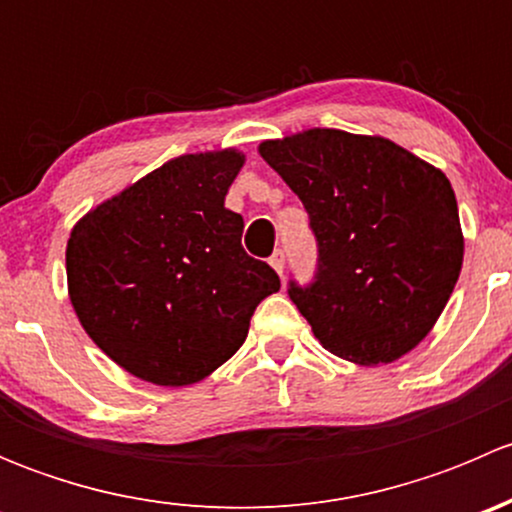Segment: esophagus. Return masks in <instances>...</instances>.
I'll return each instance as SVG.
<instances>
[{
  "mask_svg": "<svg viewBox=\"0 0 512 512\" xmlns=\"http://www.w3.org/2000/svg\"><path fill=\"white\" fill-rule=\"evenodd\" d=\"M270 265H272V270H275L277 275L282 277V272H285V252H282V250H277L275 255L270 257Z\"/></svg>",
  "mask_w": 512,
  "mask_h": 512,
  "instance_id": "34e87169",
  "label": "esophagus"
}]
</instances>
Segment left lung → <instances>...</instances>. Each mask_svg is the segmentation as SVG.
Wrapping results in <instances>:
<instances>
[{
    "label": "left lung",
    "instance_id": "8db88e82",
    "mask_svg": "<svg viewBox=\"0 0 512 512\" xmlns=\"http://www.w3.org/2000/svg\"><path fill=\"white\" fill-rule=\"evenodd\" d=\"M257 153L299 195L317 235V280L289 287L317 342L359 366L416 349L463 265L446 173L389 138L339 128L262 141Z\"/></svg>",
    "mask_w": 512,
    "mask_h": 512
}]
</instances>
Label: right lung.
<instances>
[{"label":"right lung","mask_w":512,"mask_h":512,"mask_svg":"<svg viewBox=\"0 0 512 512\" xmlns=\"http://www.w3.org/2000/svg\"><path fill=\"white\" fill-rule=\"evenodd\" d=\"M237 148L185 153L126 185L71 227L69 299L108 359L156 386H190L242 347L280 277L242 250L225 195Z\"/></svg>","instance_id":"obj_1"}]
</instances>
